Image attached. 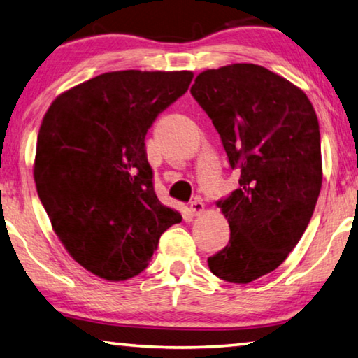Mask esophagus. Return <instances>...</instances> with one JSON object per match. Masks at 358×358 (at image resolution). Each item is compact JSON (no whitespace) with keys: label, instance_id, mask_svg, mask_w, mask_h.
<instances>
[{"label":"esophagus","instance_id":"34e87169","mask_svg":"<svg viewBox=\"0 0 358 358\" xmlns=\"http://www.w3.org/2000/svg\"><path fill=\"white\" fill-rule=\"evenodd\" d=\"M189 208L194 215L202 213L203 212V202H202L201 197H194V199L189 202Z\"/></svg>","mask_w":358,"mask_h":358}]
</instances>
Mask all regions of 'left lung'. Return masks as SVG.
<instances>
[{
	"mask_svg": "<svg viewBox=\"0 0 358 358\" xmlns=\"http://www.w3.org/2000/svg\"><path fill=\"white\" fill-rule=\"evenodd\" d=\"M220 134L239 188L217 202L231 237L207 263L231 283H250L285 261L308 228L322 188L320 130L301 89L268 68L202 71L191 87Z\"/></svg>",
	"mask_w": 358,
	"mask_h": 358,
	"instance_id": "left-lung-1",
	"label": "left lung"
}]
</instances>
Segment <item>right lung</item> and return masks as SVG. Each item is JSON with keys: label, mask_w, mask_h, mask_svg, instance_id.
Wrapping results in <instances>:
<instances>
[{"label": "right lung", "mask_w": 358, "mask_h": 358, "mask_svg": "<svg viewBox=\"0 0 358 358\" xmlns=\"http://www.w3.org/2000/svg\"><path fill=\"white\" fill-rule=\"evenodd\" d=\"M191 81V71H111L49 106L38 134V196L62 243L92 274H140L181 221L157 199L145 137Z\"/></svg>", "instance_id": "obj_1"}]
</instances>
